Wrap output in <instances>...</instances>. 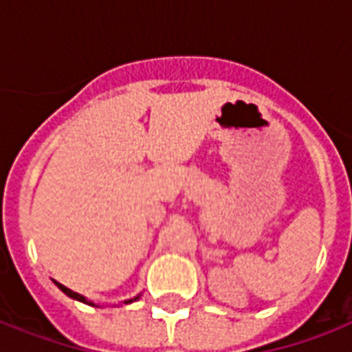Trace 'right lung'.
Segmentation results:
<instances>
[{
  "instance_id": "1",
  "label": "right lung",
  "mask_w": 352,
  "mask_h": 352,
  "mask_svg": "<svg viewBox=\"0 0 352 352\" xmlns=\"http://www.w3.org/2000/svg\"><path fill=\"white\" fill-rule=\"evenodd\" d=\"M54 285H56L58 289L62 290L63 294H67L69 298H73V300H76V301H82V303H85V305H93V307H96V303H95V301L87 300V298H85V296L78 294V292H73V290H71V289H67V287H63L62 283H58V281H54ZM140 296H142V292H140V294H137V296H135V298H131V300H126V301H122V303H124V305H127V303H133V301H137L138 298H140Z\"/></svg>"
}]
</instances>
